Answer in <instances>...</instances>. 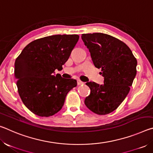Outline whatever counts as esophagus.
<instances>
[{
	"label": "esophagus",
	"mask_w": 153,
	"mask_h": 153,
	"mask_svg": "<svg viewBox=\"0 0 153 153\" xmlns=\"http://www.w3.org/2000/svg\"><path fill=\"white\" fill-rule=\"evenodd\" d=\"M84 84V83L82 82L81 80H79V79L77 80V85H83Z\"/></svg>",
	"instance_id": "34e87169"
}]
</instances>
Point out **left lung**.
I'll use <instances>...</instances> for the list:
<instances>
[{
    "instance_id": "1",
    "label": "left lung",
    "mask_w": 153,
    "mask_h": 153,
    "mask_svg": "<svg viewBox=\"0 0 153 153\" xmlns=\"http://www.w3.org/2000/svg\"><path fill=\"white\" fill-rule=\"evenodd\" d=\"M82 39L89 49L94 66L101 69L104 84L87 82L90 94L84 103L98 115L115 111L123 101L136 75L137 60L122 41L102 33H84Z\"/></svg>"
}]
</instances>
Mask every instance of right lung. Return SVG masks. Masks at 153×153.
I'll return each mask as SVG.
<instances>
[{"mask_svg": "<svg viewBox=\"0 0 153 153\" xmlns=\"http://www.w3.org/2000/svg\"><path fill=\"white\" fill-rule=\"evenodd\" d=\"M79 40V36L53 35L32 41L23 49L15 62L18 92L28 109L40 117L60 111L65 97L77 86L74 79L55 75L62 70Z\"/></svg>", "mask_w": 153, "mask_h": 153, "instance_id": "right-lung-1", "label": "right lung"}]
</instances>
